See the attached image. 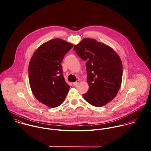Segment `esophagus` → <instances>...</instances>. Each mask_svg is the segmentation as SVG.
<instances>
[{
    "instance_id": "1",
    "label": "esophagus",
    "mask_w": 151,
    "mask_h": 151,
    "mask_svg": "<svg viewBox=\"0 0 151 151\" xmlns=\"http://www.w3.org/2000/svg\"><path fill=\"white\" fill-rule=\"evenodd\" d=\"M79 80H77L76 82L73 83V86H76V85H77L79 83Z\"/></svg>"
}]
</instances>
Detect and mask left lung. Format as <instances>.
I'll list each match as a JSON object with an SVG mask.
<instances>
[{
	"label": "left lung",
	"instance_id": "8db88e82",
	"mask_svg": "<svg viewBox=\"0 0 151 151\" xmlns=\"http://www.w3.org/2000/svg\"><path fill=\"white\" fill-rule=\"evenodd\" d=\"M73 50L86 61L88 91L84 100L94 106H102L112 100L121 86L123 67L116 52L94 39L84 38Z\"/></svg>",
	"mask_w": 151,
	"mask_h": 151
}]
</instances>
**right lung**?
I'll list each match as a JSON object with an SVG mask.
<instances>
[{
    "mask_svg": "<svg viewBox=\"0 0 151 151\" xmlns=\"http://www.w3.org/2000/svg\"><path fill=\"white\" fill-rule=\"evenodd\" d=\"M73 45L63 39H51L34 52L29 63L28 78L35 98L45 105H61L69 90L61 65L64 57Z\"/></svg>",
    "mask_w": 151,
    "mask_h": 151,
    "instance_id": "1",
    "label": "right lung"
}]
</instances>
